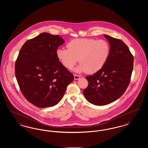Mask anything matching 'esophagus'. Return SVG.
<instances>
[{"mask_svg": "<svg viewBox=\"0 0 148 148\" xmlns=\"http://www.w3.org/2000/svg\"><path fill=\"white\" fill-rule=\"evenodd\" d=\"M74 80H79L80 79V76H79L77 75H75V74L74 75Z\"/></svg>", "mask_w": 148, "mask_h": 148, "instance_id": "esophagus-1", "label": "esophagus"}]
</instances>
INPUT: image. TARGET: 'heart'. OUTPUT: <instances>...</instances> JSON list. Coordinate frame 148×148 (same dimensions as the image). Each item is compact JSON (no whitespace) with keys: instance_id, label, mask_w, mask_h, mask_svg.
Segmentation results:
<instances>
[{"instance_id":"1","label":"heart","mask_w":148,"mask_h":148,"mask_svg":"<svg viewBox=\"0 0 148 148\" xmlns=\"http://www.w3.org/2000/svg\"><path fill=\"white\" fill-rule=\"evenodd\" d=\"M68 49L58 48L56 56L64 66L71 69L79 62L80 64L75 68L77 72L86 71L94 74L105 65L109 56L110 47L104 40L89 38L75 39L66 45Z\"/></svg>"}]
</instances>
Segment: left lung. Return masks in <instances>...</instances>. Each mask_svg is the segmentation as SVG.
Masks as SVG:
<instances>
[{
  "label": "left lung",
  "mask_w": 148,
  "mask_h": 148,
  "mask_svg": "<svg viewBox=\"0 0 148 148\" xmlns=\"http://www.w3.org/2000/svg\"><path fill=\"white\" fill-rule=\"evenodd\" d=\"M110 45L109 56L104 66L92 75L87 76L88 86L85 98L95 106H105L124 93L130 83L134 57L122 40L104 35Z\"/></svg>",
  "instance_id": "left-lung-1"
}]
</instances>
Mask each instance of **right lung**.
<instances>
[{"label": "right lung", "mask_w": 148, "mask_h": 148, "mask_svg": "<svg viewBox=\"0 0 148 148\" xmlns=\"http://www.w3.org/2000/svg\"><path fill=\"white\" fill-rule=\"evenodd\" d=\"M64 43L59 35L42 33L24 44L15 62V71L24 97L38 108L56 105L74 76L56 56Z\"/></svg>", "instance_id": "obj_1"}]
</instances>
